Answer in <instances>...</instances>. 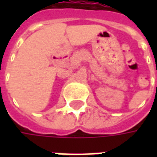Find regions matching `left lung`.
<instances>
[{
    "label": "left lung",
    "mask_w": 157,
    "mask_h": 157,
    "mask_svg": "<svg viewBox=\"0 0 157 157\" xmlns=\"http://www.w3.org/2000/svg\"><path fill=\"white\" fill-rule=\"evenodd\" d=\"M156 87H157V85H156Z\"/></svg>",
    "instance_id": "obj_1"
}]
</instances>
